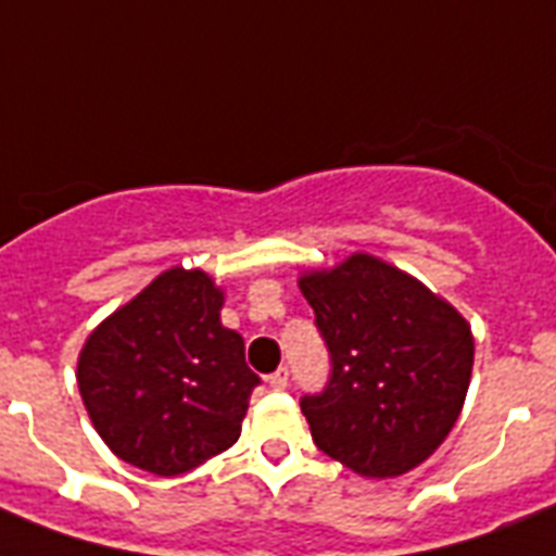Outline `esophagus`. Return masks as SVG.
Segmentation results:
<instances>
[{"mask_svg": "<svg viewBox=\"0 0 556 556\" xmlns=\"http://www.w3.org/2000/svg\"><path fill=\"white\" fill-rule=\"evenodd\" d=\"M266 382H269V389L283 391L287 386H290V371H287V368H278V371H273L269 377H266Z\"/></svg>", "mask_w": 556, "mask_h": 556, "instance_id": "1", "label": "esophagus"}]
</instances>
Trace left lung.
<instances>
[{"instance_id":"1","label":"left lung","mask_w":556,"mask_h":556,"mask_svg":"<svg viewBox=\"0 0 556 556\" xmlns=\"http://www.w3.org/2000/svg\"><path fill=\"white\" fill-rule=\"evenodd\" d=\"M299 287L330 356L325 389L301 397L318 450L368 479L426 462L462 415L470 325L371 255L304 275Z\"/></svg>"}]
</instances>
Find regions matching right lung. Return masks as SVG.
I'll return each instance as SVG.
<instances>
[{"label": "right lung", "instance_id": "obj_1", "mask_svg": "<svg viewBox=\"0 0 556 556\" xmlns=\"http://www.w3.org/2000/svg\"><path fill=\"white\" fill-rule=\"evenodd\" d=\"M219 307L208 275L176 266L86 339L80 397L122 462L179 476L240 438L261 377L240 333L219 325Z\"/></svg>", "mask_w": 556, "mask_h": 556}]
</instances>
